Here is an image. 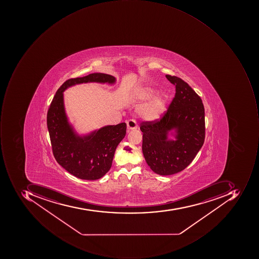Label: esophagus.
Listing matches in <instances>:
<instances>
[{"instance_id":"34e87169","label":"esophagus","mask_w":259,"mask_h":259,"mask_svg":"<svg viewBox=\"0 0 259 259\" xmlns=\"http://www.w3.org/2000/svg\"><path fill=\"white\" fill-rule=\"evenodd\" d=\"M127 128L128 131L136 130L138 128V124L136 120L132 119V120H129L128 121H127Z\"/></svg>"}]
</instances>
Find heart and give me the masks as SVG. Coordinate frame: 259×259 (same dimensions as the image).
<instances>
[{
  "label": "heart",
  "mask_w": 259,
  "mask_h": 259,
  "mask_svg": "<svg viewBox=\"0 0 259 259\" xmlns=\"http://www.w3.org/2000/svg\"><path fill=\"white\" fill-rule=\"evenodd\" d=\"M156 90L149 84H143L132 91L131 98L135 102H143L156 95ZM138 108V113L142 118L147 120L160 119L167 107L168 96L159 94Z\"/></svg>",
  "instance_id": "b5f03b06"
}]
</instances>
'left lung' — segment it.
<instances>
[{
  "instance_id": "1",
  "label": "left lung",
  "mask_w": 259,
  "mask_h": 259,
  "mask_svg": "<svg viewBox=\"0 0 259 259\" xmlns=\"http://www.w3.org/2000/svg\"><path fill=\"white\" fill-rule=\"evenodd\" d=\"M176 85L175 97L157 122H143L142 152L150 169L167 176L181 172L195 159L205 140V109L188 83L166 74Z\"/></svg>"
}]
</instances>
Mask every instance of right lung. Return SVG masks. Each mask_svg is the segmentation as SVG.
<instances>
[{"label":"right lung","mask_w":259,"mask_h":259,"mask_svg":"<svg viewBox=\"0 0 259 259\" xmlns=\"http://www.w3.org/2000/svg\"><path fill=\"white\" fill-rule=\"evenodd\" d=\"M113 85L115 77L93 73L63 83L54 96L47 122L53 153L57 162L73 176L87 181L103 178L110 170L118 144L126 135V123L107 125L87 134H78L69 121L64 106V92L82 83Z\"/></svg>","instance_id":"right-lung-1"}]
</instances>
